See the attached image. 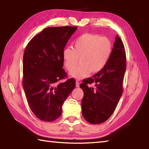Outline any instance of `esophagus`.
<instances>
[{
  "label": "esophagus",
  "instance_id": "obj_1",
  "mask_svg": "<svg viewBox=\"0 0 149 149\" xmlns=\"http://www.w3.org/2000/svg\"><path fill=\"white\" fill-rule=\"evenodd\" d=\"M75 84H76V87H79V82L76 81V82H75Z\"/></svg>",
  "mask_w": 149,
  "mask_h": 149
}]
</instances>
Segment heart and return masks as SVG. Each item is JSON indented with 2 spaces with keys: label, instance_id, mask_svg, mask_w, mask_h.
<instances>
[{
  "label": "heart",
  "instance_id": "obj_1",
  "mask_svg": "<svg viewBox=\"0 0 149 149\" xmlns=\"http://www.w3.org/2000/svg\"><path fill=\"white\" fill-rule=\"evenodd\" d=\"M112 52V44L106 37L85 33L75 40L74 49L66 47L63 52L64 65L71 70L80 58L81 64L70 72L72 77L80 79L100 72L108 61Z\"/></svg>",
  "mask_w": 149,
  "mask_h": 149
}]
</instances>
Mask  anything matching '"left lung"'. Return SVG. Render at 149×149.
Segmentation results:
<instances>
[{"mask_svg":"<svg viewBox=\"0 0 149 149\" xmlns=\"http://www.w3.org/2000/svg\"><path fill=\"white\" fill-rule=\"evenodd\" d=\"M126 54L122 41L116 35L113 49L105 66L80 84L84 92L82 114L92 124H100L111 116L123 92ZM95 84L96 87L89 86Z\"/></svg>","mask_w":149,"mask_h":149,"instance_id":"obj_1","label":"left lung"}]
</instances>
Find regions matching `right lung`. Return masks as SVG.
<instances>
[{
	"instance_id": "1",
	"label": "right lung",
	"mask_w": 149,
	"mask_h": 149,
	"mask_svg": "<svg viewBox=\"0 0 149 149\" xmlns=\"http://www.w3.org/2000/svg\"><path fill=\"white\" fill-rule=\"evenodd\" d=\"M77 27L44 29L28 43L23 58V88L27 102L38 118L52 122L61 115L62 106L75 87L63 66V52Z\"/></svg>"
}]
</instances>
